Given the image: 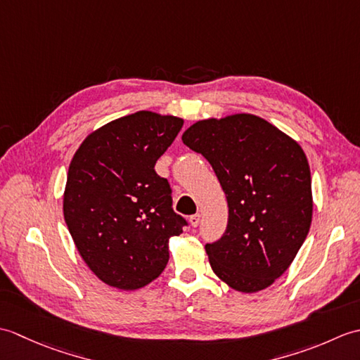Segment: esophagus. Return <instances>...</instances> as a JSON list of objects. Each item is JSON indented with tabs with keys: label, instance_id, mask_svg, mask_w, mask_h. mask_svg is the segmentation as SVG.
<instances>
[{
	"label": "esophagus",
	"instance_id": "esophagus-1",
	"mask_svg": "<svg viewBox=\"0 0 360 360\" xmlns=\"http://www.w3.org/2000/svg\"><path fill=\"white\" fill-rule=\"evenodd\" d=\"M200 221H201L200 213H195V215L190 217V224H192V227H198V224H200Z\"/></svg>",
	"mask_w": 360,
	"mask_h": 360
}]
</instances>
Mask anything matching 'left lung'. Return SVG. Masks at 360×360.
I'll return each instance as SVG.
<instances>
[{"mask_svg": "<svg viewBox=\"0 0 360 360\" xmlns=\"http://www.w3.org/2000/svg\"><path fill=\"white\" fill-rule=\"evenodd\" d=\"M182 142L209 160L226 193V232L205 244L213 272L241 292L271 286L294 262L312 219L300 145L252 114L196 122Z\"/></svg>", "mask_w": 360, "mask_h": 360, "instance_id": "obj_1", "label": "left lung"}]
</instances>
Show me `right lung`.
<instances>
[{
    "instance_id": "obj_1",
    "label": "right lung",
    "mask_w": 360,
    "mask_h": 360,
    "mask_svg": "<svg viewBox=\"0 0 360 360\" xmlns=\"http://www.w3.org/2000/svg\"><path fill=\"white\" fill-rule=\"evenodd\" d=\"M184 120L137 111L89 134L72 158L63 212L82 258L112 288L139 289L168 263L167 243L188 226L156 173Z\"/></svg>"
}]
</instances>
